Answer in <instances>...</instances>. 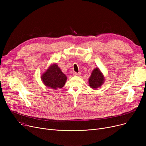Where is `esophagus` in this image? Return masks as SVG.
<instances>
[{"label": "esophagus", "instance_id": "obj_1", "mask_svg": "<svg viewBox=\"0 0 146 146\" xmlns=\"http://www.w3.org/2000/svg\"><path fill=\"white\" fill-rule=\"evenodd\" d=\"M73 74L74 75V76H79L80 74V73H77V72H74L73 73Z\"/></svg>", "mask_w": 146, "mask_h": 146}]
</instances>
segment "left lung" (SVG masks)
Wrapping results in <instances>:
<instances>
[{"label": "left lung", "instance_id": "8db88e82", "mask_svg": "<svg viewBox=\"0 0 146 146\" xmlns=\"http://www.w3.org/2000/svg\"><path fill=\"white\" fill-rule=\"evenodd\" d=\"M104 82V77L98 68H95L89 79V86L92 89L100 87Z\"/></svg>", "mask_w": 146, "mask_h": 146}]
</instances>
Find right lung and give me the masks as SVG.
I'll use <instances>...</instances> for the list:
<instances>
[{
	"label": "right lung",
	"instance_id": "right-lung-1",
	"mask_svg": "<svg viewBox=\"0 0 146 146\" xmlns=\"http://www.w3.org/2000/svg\"><path fill=\"white\" fill-rule=\"evenodd\" d=\"M41 79L46 86L57 89L64 86L67 77L58 66L54 64L51 65L41 76Z\"/></svg>",
	"mask_w": 146,
	"mask_h": 146
}]
</instances>
